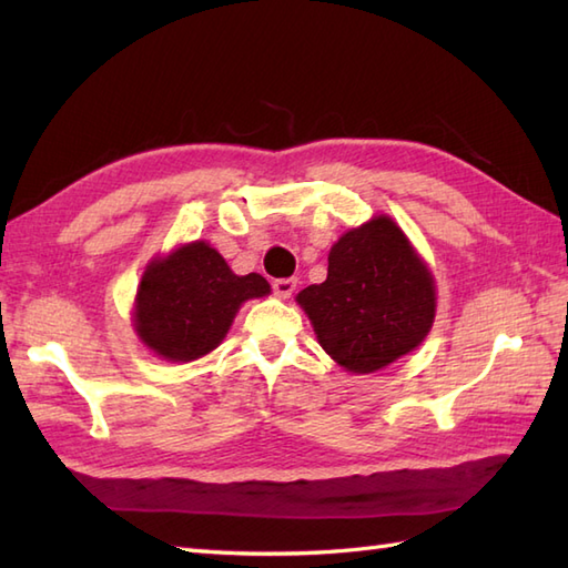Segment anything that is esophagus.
I'll return each instance as SVG.
<instances>
[{
    "label": "esophagus",
    "instance_id": "34e87169",
    "mask_svg": "<svg viewBox=\"0 0 568 568\" xmlns=\"http://www.w3.org/2000/svg\"><path fill=\"white\" fill-rule=\"evenodd\" d=\"M295 287H297V281H295V278H278V281H273V293L278 295L281 300H287L290 295H293Z\"/></svg>",
    "mask_w": 568,
    "mask_h": 568
}]
</instances>
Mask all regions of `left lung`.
Returning <instances> with one entry per match:
<instances>
[{
    "mask_svg": "<svg viewBox=\"0 0 568 568\" xmlns=\"http://www.w3.org/2000/svg\"><path fill=\"white\" fill-rule=\"evenodd\" d=\"M322 348L348 373H375L420 346L435 281L397 222L373 217L328 252V273L297 295Z\"/></svg>",
    "mask_w": 568,
    "mask_h": 568,
    "instance_id": "left-lung-1",
    "label": "left lung"
}]
</instances>
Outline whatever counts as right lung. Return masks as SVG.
<instances>
[{
	"mask_svg": "<svg viewBox=\"0 0 568 568\" xmlns=\"http://www.w3.org/2000/svg\"><path fill=\"white\" fill-rule=\"evenodd\" d=\"M268 293L263 275L232 273L207 242L183 244L142 273L135 332L160 358L189 363L222 344L242 302Z\"/></svg>",
	"mask_w": 568,
	"mask_h": 568,
	"instance_id": "right-lung-1",
	"label": "right lung"
}]
</instances>
